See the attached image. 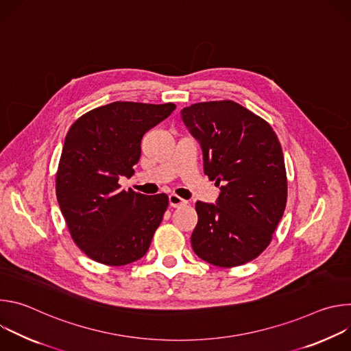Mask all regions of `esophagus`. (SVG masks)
<instances>
[{"mask_svg": "<svg viewBox=\"0 0 351 351\" xmlns=\"http://www.w3.org/2000/svg\"><path fill=\"white\" fill-rule=\"evenodd\" d=\"M184 204H186V199L180 198L179 195H176V194H171V195H169V206H171V207L178 208V207H182V206H184Z\"/></svg>", "mask_w": 351, "mask_h": 351, "instance_id": "1", "label": "esophagus"}]
</instances>
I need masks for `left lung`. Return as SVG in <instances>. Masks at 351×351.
<instances>
[{
  "mask_svg": "<svg viewBox=\"0 0 351 351\" xmlns=\"http://www.w3.org/2000/svg\"><path fill=\"white\" fill-rule=\"evenodd\" d=\"M180 115L202 147L204 173L221 190L215 204L195 203L191 247L213 265H243L268 247L285 213L280 143L264 119L230 99L193 104Z\"/></svg>",
  "mask_w": 351,
  "mask_h": 351,
  "instance_id": "1",
  "label": "left lung"
}]
</instances>
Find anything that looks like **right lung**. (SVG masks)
I'll return each mask as SVG.
<instances>
[{
    "label": "right lung",
    "mask_w": 351,
    "mask_h": 351,
    "mask_svg": "<svg viewBox=\"0 0 351 351\" xmlns=\"http://www.w3.org/2000/svg\"><path fill=\"white\" fill-rule=\"evenodd\" d=\"M175 104L115 101L82 115L69 129L56 189L71 236L91 260L121 267L140 260L168 208V195L119 186L141 154V138Z\"/></svg>",
    "instance_id": "right-lung-1"
}]
</instances>
